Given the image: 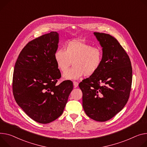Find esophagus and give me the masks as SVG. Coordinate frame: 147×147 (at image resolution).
<instances>
[{
    "label": "esophagus",
    "mask_w": 147,
    "mask_h": 147,
    "mask_svg": "<svg viewBox=\"0 0 147 147\" xmlns=\"http://www.w3.org/2000/svg\"><path fill=\"white\" fill-rule=\"evenodd\" d=\"M73 85H74V87L75 88H76V87H77V86L78 85V83L77 82H73Z\"/></svg>",
    "instance_id": "1"
}]
</instances>
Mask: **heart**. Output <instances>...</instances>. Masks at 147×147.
<instances>
[{
	"instance_id": "1",
	"label": "heart",
	"mask_w": 147,
	"mask_h": 147,
	"mask_svg": "<svg viewBox=\"0 0 147 147\" xmlns=\"http://www.w3.org/2000/svg\"><path fill=\"white\" fill-rule=\"evenodd\" d=\"M102 51L97 47H92L82 40H73L67 43L65 51L58 49L55 54L57 68L64 73L73 62L74 67L65 73L66 80H77L83 76L89 77L95 74L102 61Z\"/></svg>"
}]
</instances>
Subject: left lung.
Masks as SVG:
<instances>
[{"label": "left lung", "mask_w": 147, "mask_h": 147, "mask_svg": "<svg viewBox=\"0 0 147 147\" xmlns=\"http://www.w3.org/2000/svg\"><path fill=\"white\" fill-rule=\"evenodd\" d=\"M102 50V61L97 71L78 86L83 92V107L95 121L103 122L124 107L130 94L132 70L127 53L112 36L94 32Z\"/></svg>", "instance_id": "8db88e82"}]
</instances>
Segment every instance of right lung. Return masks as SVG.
Wrapping results in <instances>:
<instances>
[{
	"label": "right lung",
	"mask_w": 147,
	"mask_h": 147,
	"mask_svg": "<svg viewBox=\"0 0 147 147\" xmlns=\"http://www.w3.org/2000/svg\"><path fill=\"white\" fill-rule=\"evenodd\" d=\"M59 33L51 32L29 42L15 63L13 93L20 108L34 121L50 123L63 112L73 88V82L56 83L61 77L55 54Z\"/></svg>",
	"instance_id": "1"
}]
</instances>
